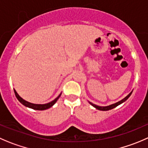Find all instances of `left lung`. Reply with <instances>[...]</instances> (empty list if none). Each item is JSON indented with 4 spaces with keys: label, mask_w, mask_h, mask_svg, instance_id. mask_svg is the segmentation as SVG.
Wrapping results in <instances>:
<instances>
[{
    "label": "left lung",
    "mask_w": 148,
    "mask_h": 148,
    "mask_svg": "<svg viewBox=\"0 0 148 148\" xmlns=\"http://www.w3.org/2000/svg\"><path fill=\"white\" fill-rule=\"evenodd\" d=\"M132 93V92H130V94H129L127 96V97H125L124 99H122L121 100H120V101H119V102H117V103H114V104L110 105V106H97V105H95V104H93V103H90H90L92 105V106H93V107H95V108L98 109V110H110V109L114 108H116V106H118L119 105L121 104L122 103L125 102L126 100H127V99L130 97V96L131 95Z\"/></svg>",
    "instance_id": "1"
}]
</instances>
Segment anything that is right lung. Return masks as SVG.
Returning a JSON list of instances; mask_svg holds the SVG:
<instances>
[{"label": "right lung", "mask_w": 148, "mask_h": 148, "mask_svg": "<svg viewBox=\"0 0 148 148\" xmlns=\"http://www.w3.org/2000/svg\"><path fill=\"white\" fill-rule=\"evenodd\" d=\"M14 93H15V95H16V98L18 99V100L21 103V104H23L24 106H27V107L30 108H32V109H34V110H46V109L52 107V106H53L56 103V101L58 100V99L59 98L60 96H61V94H60L59 95H58V97L55 99V100H53V101L50 102V103H46V104H34V103H29V102L26 101V100H24V99L21 98V97L18 95V93L16 92V91L15 90H14Z\"/></svg>", "instance_id": "obj_1"}]
</instances>
